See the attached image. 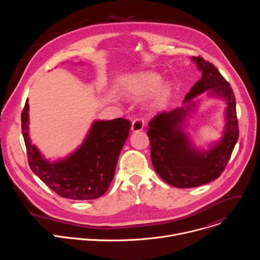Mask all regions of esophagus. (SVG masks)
Segmentation results:
<instances>
[{"instance_id":"obj_1","label":"esophagus","mask_w":260,"mask_h":260,"mask_svg":"<svg viewBox=\"0 0 260 260\" xmlns=\"http://www.w3.org/2000/svg\"><path fill=\"white\" fill-rule=\"evenodd\" d=\"M143 128H144V120H142L140 118L134 119V121L132 123V132H134V133L140 132Z\"/></svg>"}]
</instances>
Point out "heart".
Listing matches in <instances>:
<instances>
[{
    "label": "heart",
    "instance_id": "1",
    "mask_svg": "<svg viewBox=\"0 0 260 260\" xmlns=\"http://www.w3.org/2000/svg\"><path fill=\"white\" fill-rule=\"evenodd\" d=\"M161 76L155 72H140L126 80L125 91L127 95L133 99L143 96L153 91L151 107H161L170 100L173 92L172 83H161Z\"/></svg>",
    "mask_w": 260,
    "mask_h": 260
}]
</instances>
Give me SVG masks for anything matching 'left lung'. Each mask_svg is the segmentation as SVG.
Returning <instances> with one entry per match:
<instances>
[{"label":"left lung","instance_id":"1","mask_svg":"<svg viewBox=\"0 0 260 260\" xmlns=\"http://www.w3.org/2000/svg\"><path fill=\"white\" fill-rule=\"evenodd\" d=\"M191 60L202 72V78L185 96L183 106L155 116L147 132L155 172L166 183L178 188L198 187L217 179L239 138L236 98L231 85L211 62L200 56H192ZM205 91L208 97L226 103L224 131L207 150L197 146L186 131L188 119L199 104L198 95Z\"/></svg>","mask_w":260,"mask_h":260}]
</instances>
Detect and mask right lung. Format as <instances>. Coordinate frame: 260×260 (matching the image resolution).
<instances>
[{"instance_id": "obj_1", "label": "right lung", "mask_w": 260, "mask_h": 260, "mask_svg": "<svg viewBox=\"0 0 260 260\" xmlns=\"http://www.w3.org/2000/svg\"><path fill=\"white\" fill-rule=\"evenodd\" d=\"M28 100L21 115V131L30 170L58 196L75 201L102 197L114 178L117 160L129 135L124 118L94 120L82 144L64 157L46 158L29 137Z\"/></svg>"}]
</instances>
